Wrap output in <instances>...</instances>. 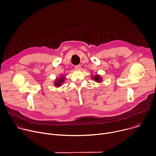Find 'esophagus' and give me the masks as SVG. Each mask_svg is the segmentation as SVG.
<instances>
[{"instance_id": "obj_1", "label": "esophagus", "mask_w": 156, "mask_h": 156, "mask_svg": "<svg viewBox=\"0 0 156 156\" xmlns=\"http://www.w3.org/2000/svg\"><path fill=\"white\" fill-rule=\"evenodd\" d=\"M74 68H75V69H76V70H80V69H81V66H80V65H77V66H75Z\"/></svg>"}]
</instances>
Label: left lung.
<instances>
[{
  "mask_svg": "<svg viewBox=\"0 0 156 156\" xmlns=\"http://www.w3.org/2000/svg\"><path fill=\"white\" fill-rule=\"evenodd\" d=\"M91 79H93V80H95V82H97L98 83H101L102 82V80H103L102 77H101V76L99 74H97L94 77L91 76Z\"/></svg>",
  "mask_w": 156,
  "mask_h": 156,
  "instance_id": "8db88e82",
  "label": "left lung"
}]
</instances>
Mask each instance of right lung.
I'll list each match as a JSON object with an SVG mask.
<instances>
[{"mask_svg":"<svg viewBox=\"0 0 156 156\" xmlns=\"http://www.w3.org/2000/svg\"><path fill=\"white\" fill-rule=\"evenodd\" d=\"M65 79H66V77L65 76H61L57 79H56V80L54 82V85H55V87H61V85L63 84V83L65 82Z\"/></svg>","mask_w":156,"mask_h":156,"instance_id":"obj_1","label":"right lung"}]
</instances>
